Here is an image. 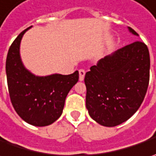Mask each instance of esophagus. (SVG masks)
Wrapping results in <instances>:
<instances>
[{
    "instance_id": "obj_1",
    "label": "esophagus",
    "mask_w": 156,
    "mask_h": 156,
    "mask_svg": "<svg viewBox=\"0 0 156 156\" xmlns=\"http://www.w3.org/2000/svg\"><path fill=\"white\" fill-rule=\"evenodd\" d=\"M85 74H86V71H85L84 69H80V70H79V80L81 81L84 80Z\"/></svg>"
}]
</instances>
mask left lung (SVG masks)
Instances as JSON below:
<instances>
[{
  "instance_id": "left-lung-1",
  "label": "left lung",
  "mask_w": 156,
  "mask_h": 156,
  "mask_svg": "<svg viewBox=\"0 0 156 156\" xmlns=\"http://www.w3.org/2000/svg\"><path fill=\"white\" fill-rule=\"evenodd\" d=\"M129 32L138 35L133 28ZM150 57L140 41L101 59L85 75L86 107L91 118L105 127L126 122L142 103L149 81Z\"/></svg>"
}]
</instances>
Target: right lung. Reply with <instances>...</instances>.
<instances>
[{
  "instance_id": "1",
  "label": "right lung",
  "mask_w": 156,
  "mask_h": 156,
  "mask_svg": "<svg viewBox=\"0 0 156 156\" xmlns=\"http://www.w3.org/2000/svg\"><path fill=\"white\" fill-rule=\"evenodd\" d=\"M23 30L9 48L6 61V74L12 105L23 121L36 127L55 122L62 114L65 99L79 79V72L36 76L23 65L20 44Z\"/></svg>"
}]
</instances>
